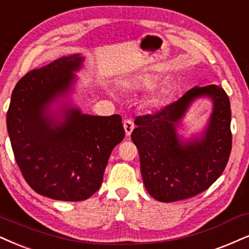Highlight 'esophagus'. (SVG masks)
<instances>
[{
    "label": "esophagus",
    "instance_id": "esophagus-1",
    "mask_svg": "<svg viewBox=\"0 0 249 249\" xmlns=\"http://www.w3.org/2000/svg\"><path fill=\"white\" fill-rule=\"evenodd\" d=\"M134 122L131 121V120H129V119H127V120H124V131H125V135H127V136H129V135L131 134V131L134 130Z\"/></svg>",
    "mask_w": 249,
    "mask_h": 249
}]
</instances>
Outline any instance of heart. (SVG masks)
<instances>
[{
	"label": "heart",
	"mask_w": 249,
	"mask_h": 249,
	"mask_svg": "<svg viewBox=\"0 0 249 249\" xmlns=\"http://www.w3.org/2000/svg\"><path fill=\"white\" fill-rule=\"evenodd\" d=\"M156 78L153 77L151 73H137V75L131 76V77L125 82V85L128 88L133 89V90H145V89L151 88L155 84ZM171 96V92L166 88H160L157 89L156 91H153L149 99V104H151L153 106H159L165 104L168 100V98Z\"/></svg>",
	"instance_id": "obj_1"
}]
</instances>
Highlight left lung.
Segmentation results:
<instances>
[{
	"mask_svg": "<svg viewBox=\"0 0 249 249\" xmlns=\"http://www.w3.org/2000/svg\"><path fill=\"white\" fill-rule=\"evenodd\" d=\"M208 97L213 112L199 135L183 140L180 120L195 100ZM131 140L140 153L146 190L159 202L186 199L207 190L225 170L232 149L231 106L222 87H195L153 115L137 116Z\"/></svg>",
	"mask_w": 249,
	"mask_h": 249,
	"instance_id": "obj_1",
	"label": "left lung"
}]
</instances>
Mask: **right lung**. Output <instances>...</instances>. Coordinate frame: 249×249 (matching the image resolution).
I'll return each instance as SVG.
<instances>
[{
    "mask_svg": "<svg viewBox=\"0 0 249 249\" xmlns=\"http://www.w3.org/2000/svg\"><path fill=\"white\" fill-rule=\"evenodd\" d=\"M83 62L81 54H73L31 70L15 87L7 113L12 151L24 179L38 194L59 201L93 195L110 152L124 137L119 114L89 115L64 103Z\"/></svg>",
    "mask_w": 249,
    "mask_h": 249,
    "instance_id": "1",
    "label": "right lung"
}]
</instances>
